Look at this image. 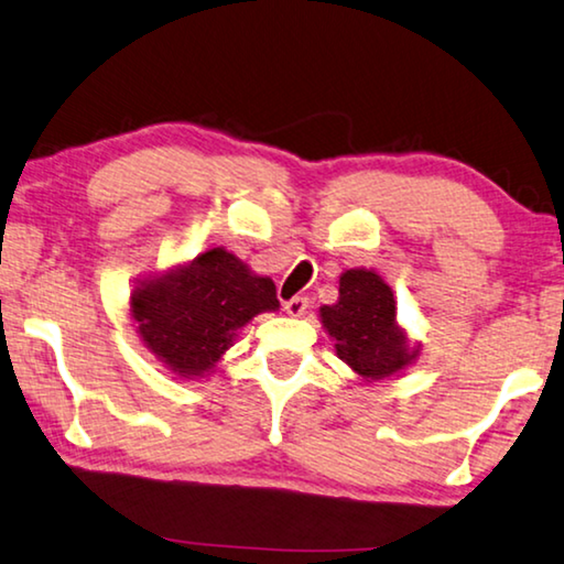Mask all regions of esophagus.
Masks as SVG:
<instances>
[{
    "mask_svg": "<svg viewBox=\"0 0 564 564\" xmlns=\"http://www.w3.org/2000/svg\"><path fill=\"white\" fill-rule=\"evenodd\" d=\"M307 307H310L307 297H292V300L284 302V310H288V315H290V317H300V315H305V310H307Z\"/></svg>",
    "mask_w": 564,
    "mask_h": 564,
    "instance_id": "obj_1",
    "label": "esophagus"
}]
</instances>
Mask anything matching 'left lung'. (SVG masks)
<instances>
[{
	"instance_id": "8db88e82",
	"label": "left lung",
	"mask_w": 564,
	"mask_h": 564,
	"mask_svg": "<svg viewBox=\"0 0 564 564\" xmlns=\"http://www.w3.org/2000/svg\"><path fill=\"white\" fill-rule=\"evenodd\" d=\"M340 297L319 307V323L335 340V352L362 380H383L419 358V345L395 319L393 290L372 270L340 274Z\"/></svg>"
}]
</instances>
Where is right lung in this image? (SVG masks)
<instances>
[{"instance_id":"obj_1","label":"right lung","mask_w":564,"mask_h":564,"mask_svg":"<svg viewBox=\"0 0 564 564\" xmlns=\"http://www.w3.org/2000/svg\"><path fill=\"white\" fill-rule=\"evenodd\" d=\"M280 310L274 282L224 247L151 272L131 292L135 333L173 376H212L237 333L259 312Z\"/></svg>"}]
</instances>
